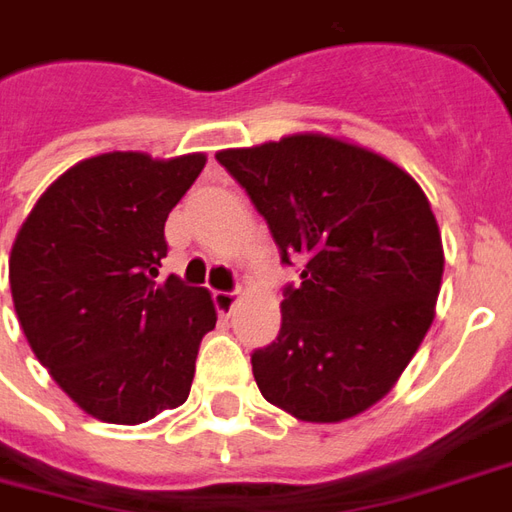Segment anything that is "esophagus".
Returning <instances> with one entry per match:
<instances>
[{
    "label": "esophagus",
    "instance_id": "obj_1",
    "mask_svg": "<svg viewBox=\"0 0 512 512\" xmlns=\"http://www.w3.org/2000/svg\"><path fill=\"white\" fill-rule=\"evenodd\" d=\"M213 302H216V310L221 316H230L232 307L238 302V291H216L213 293Z\"/></svg>",
    "mask_w": 512,
    "mask_h": 512
}]
</instances>
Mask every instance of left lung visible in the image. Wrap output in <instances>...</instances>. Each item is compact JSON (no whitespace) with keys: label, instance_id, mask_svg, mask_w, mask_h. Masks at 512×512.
I'll list each match as a JSON object with an SVG mask.
<instances>
[{"label":"left lung","instance_id":"left-lung-1","mask_svg":"<svg viewBox=\"0 0 512 512\" xmlns=\"http://www.w3.org/2000/svg\"><path fill=\"white\" fill-rule=\"evenodd\" d=\"M302 282L277 341L252 355L266 402L310 424L355 418L388 396L435 318L443 244L405 169L324 132L221 149Z\"/></svg>","mask_w":512,"mask_h":512}]
</instances>
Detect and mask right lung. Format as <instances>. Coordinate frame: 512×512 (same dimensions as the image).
I'll list each match as a JSON object with an SVG mask.
<instances>
[{"label": "right lung", "mask_w": 512, "mask_h": 512, "mask_svg": "<svg viewBox=\"0 0 512 512\" xmlns=\"http://www.w3.org/2000/svg\"><path fill=\"white\" fill-rule=\"evenodd\" d=\"M202 152H105L63 171L10 249V293L27 343L88 416L144 424L191 393L199 343L216 327L205 288L155 282L166 219Z\"/></svg>", "instance_id": "obj_1"}]
</instances>
